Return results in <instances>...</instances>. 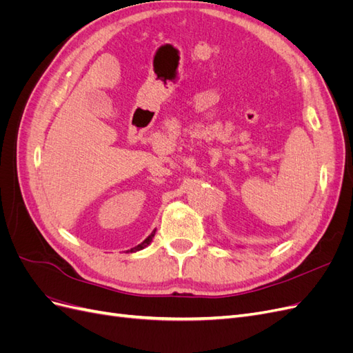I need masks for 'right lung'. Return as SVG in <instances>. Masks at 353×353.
<instances>
[{
	"mask_svg": "<svg viewBox=\"0 0 353 353\" xmlns=\"http://www.w3.org/2000/svg\"><path fill=\"white\" fill-rule=\"evenodd\" d=\"M154 232H156V231H153V232L150 234V236H148V237H147L141 244H138V245H135V248H132V249H131V252H137V250H141V249L147 248V245L152 243V240H153V237H154Z\"/></svg>",
	"mask_w": 353,
	"mask_h": 353,
	"instance_id": "right-lung-1",
	"label": "right lung"
}]
</instances>
